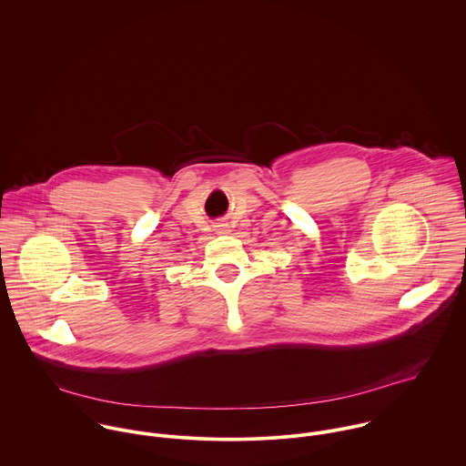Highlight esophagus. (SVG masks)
Segmentation results:
<instances>
[{
    "label": "esophagus",
    "instance_id": "esophagus-1",
    "mask_svg": "<svg viewBox=\"0 0 466 466\" xmlns=\"http://www.w3.org/2000/svg\"><path fill=\"white\" fill-rule=\"evenodd\" d=\"M215 228H217L218 233H226V231H228V224H218V226H215Z\"/></svg>",
    "mask_w": 466,
    "mask_h": 466
}]
</instances>
